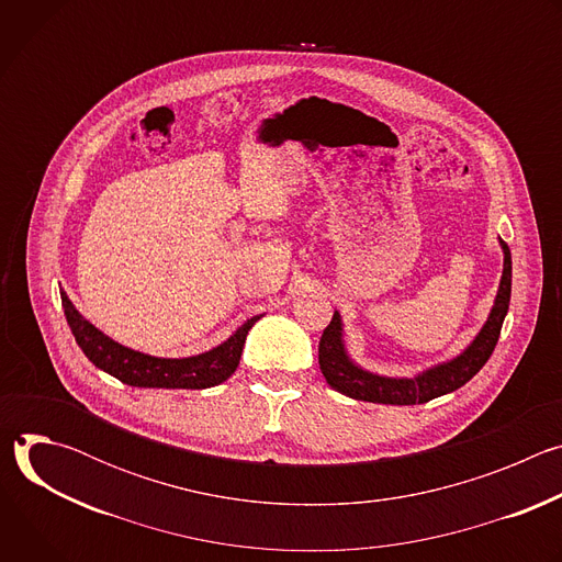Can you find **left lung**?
Segmentation results:
<instances>
[{"mask_svg":"<svg viewBox=\"0 0 562 562\" xmlns=\"http://www.w3.org/2000/svg\"><path fill=\"white\" fill-rule=\"evenodd\" d=\"M501 247L505 254V265H503L498 295L494 300L485 327L480 329V334L460 356L442 364H436L414 378H386V375L364 371L349 358L345 349L342 317L336 311L329 327L323 331V338H319V347H317L319 371H323L327 382L336 391L353 400H364V403H378V405H423L438 395L451 393L462 384H467L480 369L485 367V362L494 353L507 308H509L512 254L503 239H501Z\"/></svg>","mask_w":562,"mask_h":562,"instance_id":"obj_1","label":"left lung"}]
</instances>
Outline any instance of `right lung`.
Segmentation results:
<instances>
[{
	"instance_id": "obj_1",
	"label": "right lung",
	"mask_w": 562,
	"mask_h": 562,
	"mask_svg": "<svg viewBox=\"0 0 562 562\" xmlns=\"http://www.w3.org/2000/svg\"><path fill=\"white\" fill-rule=\"evenodd\" d=\"M61 306H64L66 323L75 336V342L85 351V356L98 369L111 373L124 384L144 386V389H209L224 382L237 369L247 334L260 319V315L247 319V323L239 327L228 340H224L215 349L204 351L200 356L155 358V356L133 351L111 340L109 336H104L100 329H95L89 323V319L79 315V311L72 306V302L64 291H61Z\"/></svg>"
}]
</instances>
